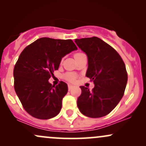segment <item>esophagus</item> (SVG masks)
<instances>
[{
  "label": "esophagus",
  "mask_w": 146,
  "mask_h": 146,
  "mask_svg": "<svg viewBox=\"0 0 146 146\" xmlns=\"http://www.w3.org/2000/svg\"><path fill=\"white\" fill-rule=\"evenodd\" d=\"M73 87H74V86H73V85H71V84H68V90H71L72 88H73Z\"/></svg>",
  "instance_id": "34e87169"
}]
</instances>
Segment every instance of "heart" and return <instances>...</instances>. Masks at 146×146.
<instances>
[{
  "mask_svg": "<svg viewBox=\"0 0 146 146\" xmlns=\"http://www.w3.org/2000/svg\"><path fill=\"white\" fill-rule=\"evenodd\" d=\"M82 54H84V53H82V52H78V53H75L74 54L75 59ZM63 78L64 79H65V80H67L68 82H75V80H76V75H75V73H71V72H68V73H66L63 75Z\"/></svg>",
  "mask_w": 146,
  "mask_h": 146,
  "instance_id": "heart-1",
  "label": "heart"
}]
</instances>
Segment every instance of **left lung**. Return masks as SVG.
<instances>
[{"label": "left lung", "instance_id": "8db88e82", "mask_svg": "<svg viewBox=\"0 0 146 146\" xmlns=\"http://www.w3.org/2000/svg\"><path fill=\"white\" fill-rule=\"evenodd\" d=\"M88 57L86 76L95 86L90 90L80 86L77 104L85 116L99 118L109 114L124 94L128 81L125 65L116 50L98 37L75 39Z\"/></svg>", "mask_w": 146, "mask_h": 146}]
</instances>
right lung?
I'll return each instance as SVG.
<instances>
[{
    "label": "right lung",
    "mask_w": 146,
    "mask_h": 146,
    "mask_svg": "<svg viewBox=\"0 0 146 146\" xmlns=\"http://www.w3.org/2000/svg\"><path fill=\"white\" fill-rule=\"evenodd\" d=\"M78 49L71 40L41 38L22 51L14 68V89L24 109L40 119L58 115L68 86L48 80L58 69L62 58Z\"/></svg>",
    "instance_id": "right-lung-1"
}]
</instances>
